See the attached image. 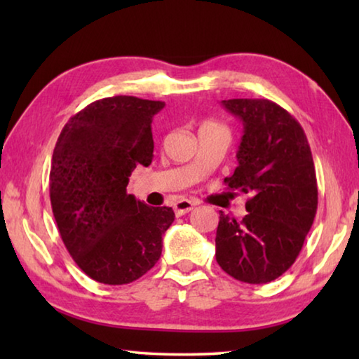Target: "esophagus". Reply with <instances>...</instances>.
<instances>
[{
	"mask_svg": "<svg viewBox=\"0 0 359 359\" xmlns=\"http://www.w3.org/2000/svg\"><path fill=\"white\" fill-rule=\"evenodd\" d=\"M194 208V203L188 201V199H182V201H177L174 204V212L177 215H184L187 212H190Z\"/></svg>",
	"mask_w": 359,
	"mask_h": 359,
	"instance_id": "1",
	"label": "esophagus"
}]
</instances>
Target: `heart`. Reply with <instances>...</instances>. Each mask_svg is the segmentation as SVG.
Listing matches in <instances>:
<instances>
[{
	"mask_svg": "<svg viewBox=\"0 0 359 359\" xmlns=\"http://www.w3.org/2000/svg\"><path fill=\"white\" fill-rule=\"evenodd\" d=\"M204 125H217V123H214V121H205V123H203V126Z\"/></svg>",
	"mask_w": 359,
	"mask_h": 359,
	"instance_id": "1",
	"label": "heart"
}]
</instances>
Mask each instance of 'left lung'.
<instances>
[{"label":"left lung","instance_id":"left-lung-1","mask_svg":"<svg viewBox=\"0 0 359 359\" xmlns=\"http://www.w3.org/2000/svg\"><path fill=\"white\" fill-rule=\"evenodd\" d=\"M244 136L228 190L248 194L242 220L224 215L215 258L236 280L261 285L287 272L299 255L318 205L317 175L307 136L293 115L269 100H224Z\"/></svg>","mask_w":359,"mask_h":359}]
</instances>
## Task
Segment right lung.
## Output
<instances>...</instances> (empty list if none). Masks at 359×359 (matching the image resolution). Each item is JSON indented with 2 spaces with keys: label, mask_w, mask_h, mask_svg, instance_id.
<instances>
[{
  "label": "right lung",
  "mask_w": 359,
  "mask_h": 359,
  "mask_svg": "<svg viewBox=\"0 0 359 359\" xmlns=\"http://www.w3.org/2000/svg\"><path fill=\"white\" fill-rule=\"evenodd\" d=\"M163 101L112 96L68 120L52 155L50 204L65 247L93 280H137L161 257L171 208L126 193L137 165L154 156L151 120Z\"/></svg>",
  "instance_id": "1"
}]
</instances>
